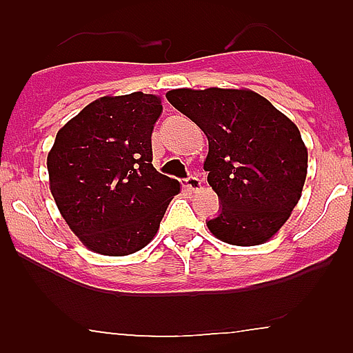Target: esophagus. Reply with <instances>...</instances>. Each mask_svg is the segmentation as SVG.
Returning <instances> with one entry per match:
<instances>
[{
  "mask_svg": "<svg viewBox=\"0 0 353 353\" xmlns=\"http://www.w3.org/2000/svg\"><path fill=\"white\" fill-rule=\"evenodd\" d=\"M183 187H185L187 191L199 192V191H201V180H199L198 176H189V179L183 182Z\"/></svg>",
  "mask_w": 353,
  "mask_h": 353,
  "instance_id": "obj_1",
  "label": "esophagus"
}]
</instances>
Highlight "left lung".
Here are the masks:
<instances>
[{
    "mask_svg": "<svg viewBox=\"0 0 353 353\" xmlns=\"http://www.w3.org/2000/svg\"><path fill=\"white\" fill-rule=\"evenodd\" d=\"M208 139L203 170L221 199L207 223L226 244L260 245L272 239L299 203L307 148L297 125L248 88H179L166 93Z\"/></svg>",
    "mask_w": 353,
    "mask_h": 353,
    "instance_id": "8db88e82",
    "label": "left lung"
}]
</instances>
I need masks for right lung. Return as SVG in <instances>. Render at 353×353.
I'll return each instance as SVG.
<instances>
[{"instance_id": "obj_1", "label": "right lung", "mask_w": 353, "mask_h": 353, "mask_svg": "<svg viewBox=\"0 0 353 353\" xmlns=\"http://www.w3.org/2000/svg\"><path fill=\"white\" fill-rule=\"evenodd\" d=\"M162 99L105 95L68 120L48 154L49 189L74 235L104 256L141 251L159 232L180 182L152 164Z\"/></svg>"}]
</instances>
